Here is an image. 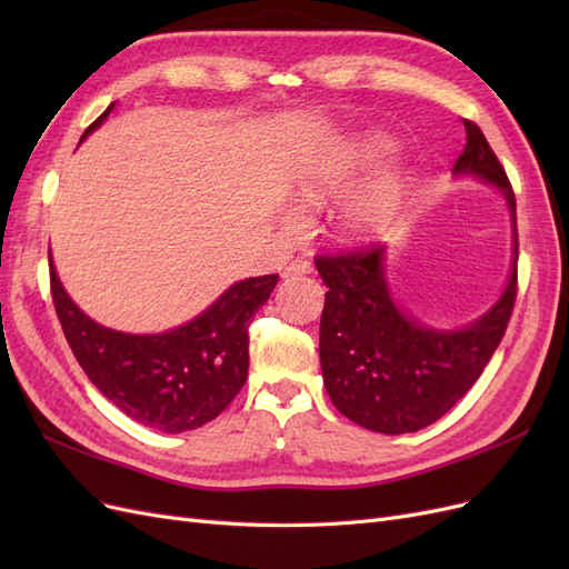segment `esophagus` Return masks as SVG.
<instances>
[{
  "instance_id": "esophagus-1",
  "label": "esophagus",
  "mask_w": 569,
  "mask_h": 569,
  "mask_svg": "<svg viewBox=\"0 0 569 569\" xmlns=\"http://www.w3.org/2000/svg\"><path fill=\"white\" fill-rule=\"evenodd\" d=\"M313 270L311 261L308 258H295L284 270H282V278H299V274H308Z\"/></svg>"
}]
</instances>
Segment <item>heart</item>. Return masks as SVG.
<instances>
[{
    "mask_svg": "<svg viewBox=\"0 0 569 569\" xmlns=\"http://www.w3.org/2000/svg\"><path fill=\"white\" fill-rule=\"evenodd\" d=\"M380 144H356L349 151L332 153L303 168L297 178L299 209H289L284 222L289 228H299L303 211L311 206L337 197L349 189L360 176L380 161ZM406 194L403 178L396 170H382L366 184H360L349 197H343L332 213V228L341 239H368L382 232L399 211Z\"/></svg>",
    "mask_w": 569,
    "mask_h": 569,
    "instance_id": "heart-1",
    "label": "heart"
}]
</instances>
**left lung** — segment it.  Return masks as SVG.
Listing matches in <instances>:
<instances>
[{
	"mask_svg": "<svg viewBox=\"0 0 569 569\" xmlns=\"http://www.w3.org/2000/svg\"><path fill=\"white\" fill-rule=\"evenodd\" d=\"M468 142L453 178H475L498 189L512 222V261L501 297L462 327H429L410 316L387 280V247L347 256H320L327 284L320 318L322 382L351 422L380 435H406L437 422L479 380L501 343L518 289L515 194L487 137L465 120Z\"/></svg>",
	"mask_w": 569,
	"mask_h": 569,
	"instance_id": "8db88e82",
	"label": "left lung"
}]
</instances>
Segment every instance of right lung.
<instances>
[{
	"label": "right lung",
	"mask_w": 569,
	"mask_h": 569,
	"mask_svg": "<svg viewBox=\"0 0 569 569\" xmlns=\"http://www.w3.org/2000/svg\"><path fill=\"white\" fill-rule=\"evenodd\" d=\"M113 107L80 142L104 126ZM49 272L66 341L90 382L128 418L166 435L211 422L232 403L249 375V320L278 284V274L239 280L173 330L132 335L84 313L63 289L51 253Z\"/></svg>",
	"instance_id": "obj_1"
}]
</instances>
